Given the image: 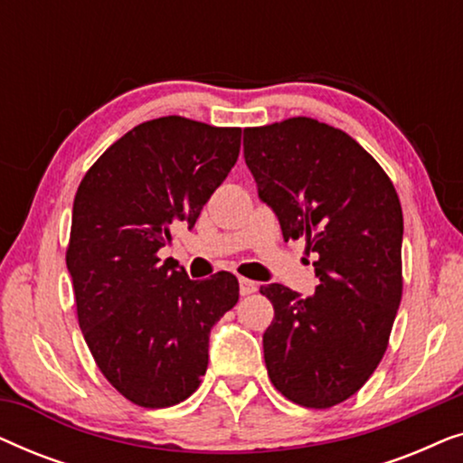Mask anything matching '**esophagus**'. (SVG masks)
<instances>
[{
    "mask_svg": "<svg viewBox=\"0 0 463 463\" xmlns=\"http://www.w3.org/2000/svg\"><path fill=\"white\" fill-rule=\"evenodd\" d=\"M257 288H259V284L257 282H252V280H249V278H240V295H252V293H257Z\"/></svg>",
    "mask_w": 463,
    "mask_h": 463,
    "instance_id": "34e87169",
    "label": "esophagus"
}]
</instances>
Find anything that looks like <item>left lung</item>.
Instances as JSON below:
<instances>
[{"label": "left lung", "instance_id": "8db88e82", "mask_svg": "<svg viewBox=\"0 0 463 463\" xmlns=\"http://www.w3.org/2000/svg\"><path fill=\"white\" fill-rule=\"evenodd\" d=\"M244 160L284 240L316 252V293L261 287L269 382L290 402L328 409L382 363L402 299V208L394 183L350 135L314 118L244 128Z\"/></svg>", "mask_w": 463, "mask_h": 463}]
</instances>
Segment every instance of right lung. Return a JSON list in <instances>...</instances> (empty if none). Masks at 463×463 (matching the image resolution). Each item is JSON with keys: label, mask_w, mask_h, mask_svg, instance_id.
I'll return each mask as SVG.
<instances>
[{"label": "right lung", "mask_w": 463, "mask_h": 463, "mask_svg": "<svg viewBox=\"0 0 463 463\" xmlns=\"http://www.w3.org/2000/svg\"><path fill=\"white\" fill-rule=\"evenodd\" d=\"M242 128L149 119L88 168L73 200L67 269L99 371L145 409L179 404L208 366V335L238 303V278L189 280L157 250L192 230L240 154Z\"/></svg>", "instance_id": "add662e5"}]
</instances>
